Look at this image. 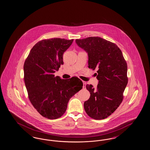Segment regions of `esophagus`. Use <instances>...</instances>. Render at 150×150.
Returning a JSON list of instances; mask_svg holds the SVG:
<instances>
[{
	"label": "esophagus",
	"instance_id": "34e87169",
	"mask_svg": "<svg viewBox=\"0 0 150 150\" xmlns=\"http://www.w3.org/2000/svg\"><path fill=\"white\" fill-rule=\"evenodd\" d=\"M83 88H85V86H86V82L85 81H83Z\"/></svg>",
	"mask_w": 150,
	"mask_h": 150
}]
</instances>
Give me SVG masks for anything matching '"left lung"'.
I'll list each match as a JSON object with an SVG mask.
<instances>
[{
	"mask_svg": "<svg viewBox=\"0 0 150 150\" xmlns=\"http://www.w3.org/2000/svg\"><path fill=\"white\" fill-rule=\"evenodd\" d=\"M78 46L88 55V67L97 69L99 82L96 89L86 85L89 99L84 109L93 119L104 120L112 114L123 100L128 83L127 65L120 48L113 43L99 37L76 40Z\"/></svg>",
	"mask_w": 150,
	"mask_h": 150,
	"instance_id": "obj_1",
	"label": "left lung"
}]
</instances>
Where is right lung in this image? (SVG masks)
Wrapping results in <instances>:
<instances>
[{"label":"right lung","mask_w":150,"mask_h":150,"mask_svg":"<svg viewBox=\"0 0 150 150\" xmlns=\"http://www.w3.org/2000/svg\"><path fill=\"white\" fill-rule=\"evenodd\" d=\"M73 41L55 38L39 41L24 62V82L30 100L48 119L61 117L70 99L83 88V82L77 77L61 79L54 75L63 65V54Z\"/></svg>","instance_id":"obj_1"}]
</instances>
